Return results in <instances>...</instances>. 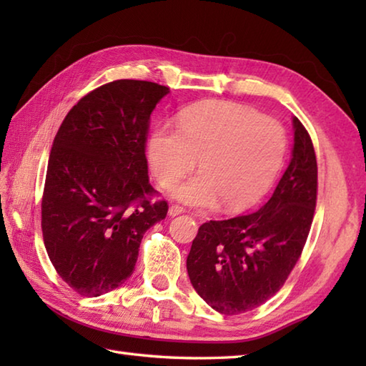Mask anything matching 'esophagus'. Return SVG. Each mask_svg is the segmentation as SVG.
Returning a JSON list of instances; mask_svg holds the SVG:
<instances>
[{
	"label": "esophagus",
	"mask_w": 366,
	"mask_h": 366,
	"mask_svg": "<svg viewBox=\"0 0 366 366\" xmlns=\"http://www.w3.org/2000/svg\"><path fill=\"white\" fill-rule=\"evenodd\" d=\"M184 212H185V209L182 206H179V204H171L169 209H168V214L171 217H176L179 214H184Z\"/></svg>",
	"instance_id": "1"
}]
</instances>
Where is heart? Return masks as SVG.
Here are the masks:
<instances>
[{"label":"heart","instance_id":"1","mask_svg":"<svg viewBox=\"0 0 366 366\" xmlns=\"http://www.w3.org/2000/svg\"><path fill=\"white\" fill-rule=\"evenodd\" d=\"M287 147L283 124L254 108L222 100L195 104L181 113L177 127L160 126L147 139V159L163 189L195 207L244 211L266 195L283 167Z\"/></svg>","mask_w":366,"mask_h":366}]
</instances>
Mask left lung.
Here are the masks:
<instances>
[{
  "label": "left lung",
  "instance_id": "8db88e82",
  "mask_svg": "<svg viewBox=\"0 0 366 366\" xmlns=\"http://www.w3.org/2000/svg\"><path fill=\"white\" fill-rule=\"evenodd\" d=\"M290 167L259 211L209 220L198 229L187 256L195 291L215 312L247 313L275 295L299 261L317 199L313 142L294 118Z\"/></svg>",
  "mask_w": 366,
  "mask_h": 366
}]
</instances>
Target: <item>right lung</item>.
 I'll return each mask as SVG.
<instances>
[{
	"mask_svg": "<svg viewBox=\"0 0 366 366\" xmlns=\"http://www.w3.org/2000/svg\"><path fill=\"white\" fill-rule=\"evenodd\" d=\"M168 86L114 80L88 92L53 139L42 195V236L54 270L97 297L134 274L144 232L168 212L154 199L146 142Z\"/></svg>",
	"mask_w": 366,
	"mask_h": 366,
	"instance_id": "add662e5",
	"label": "right lung"
}]
</instances>
